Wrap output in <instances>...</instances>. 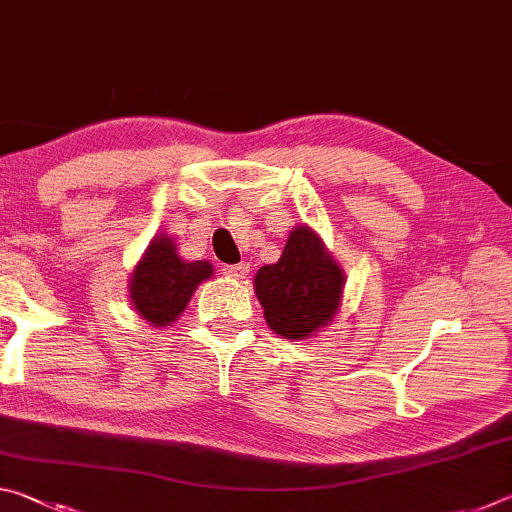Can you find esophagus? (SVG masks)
I'll return each instance as SVG.
<instances>
[{
    "instance_id": "34e87169",
    "label": "esophagus",
    "mask_w": 512,
    "mask_h": 512,
    "mask_svg": "<svg viewBox=\"0 0 512 512\" xmlns=\"http://www.w3.org/2000/svg\"><path fill=\"white\" fill-rule=\"evenodd\" d=\"M248 271H250V264H246V262L223 266V273L228 275V277H232V280H244V277L248 275Z\"/></svg>"
}]
</instances>
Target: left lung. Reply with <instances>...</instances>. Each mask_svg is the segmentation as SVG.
I'll return each instance as SVG.
<instances>
[{"instance_id": "left-lung-1", "label": "left lung", "mask_w": 512, "mask_h": 512, "mask_svg": "<svg viewBox=\"0 0 512 512\" xmlns=\"http://www.w3.org/2000/svg\"><path fill=\"white\" fill-rule=\"evenodd\" d=\"M253 287L266 325L282 339L305 341L339 314L345 273L318 232L302 223L289 232L280 259L255 273Z\"/></svg>"}]
</instances>
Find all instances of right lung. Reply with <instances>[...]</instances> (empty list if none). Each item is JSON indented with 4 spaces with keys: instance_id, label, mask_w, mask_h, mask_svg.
Listing matches in <instances>:
<instances>
[{
    "instance_id": "add662e5",
    "label": "right lung",
    "mask_w": 512,
    "mask_h": 512,
    "mask_svg": "<svg viewBox=\"0 0 512 512\" xmlns=\"http://www.w3.org/2000/svg\"><path fill=\"white\" fill-rule=\"evenodd\" d=\"M212 275L214 266L207 259L180 257L173 237L160 232L128 277V298L151 327H167L183 316L198 284Z\"/></svg>"
}]
</instances>
